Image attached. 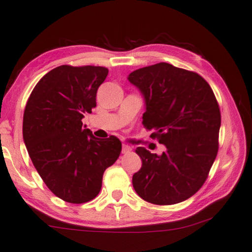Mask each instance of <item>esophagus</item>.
<instances>
[{
    "label": "esophagus",
    "instance_id": "34e87169",
    "mask_svg": "<svg viewBox=\"0 0 252 252\" xmlns=\"http://www.w3.org/2000/svg\"><path fill=\"white\" fill-rule=\"evenodd\" d=\"M131 151H132V148H131V146L126 145V144H123V145H122V153H123V154L130 153Z\"/></svg>",
    "mask_w": 252,
    "mask_h": 252
}]
</instances>
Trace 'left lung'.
Here are the masks:
<instances>
[{
  "label": "left lung",
  "instance_id": "8db88e82",
  "mask_svg": "<svg viewBox=\"0 0 252 252\" xmlns=\"http://www.w3.org/2000/svg\"><path fill=\"white\" fill-rule=\"evenodd\" d=\"M143 95L142 125L165 145L161 155L135 150L142 167L132 184L155 205L184 202L207 178L218 152L220 111L210 86L193 71L167 63L140 68L127 76Z\"/></svg>",
  "mask_w": 252,
  "mask_h": 252
}]
</instances>
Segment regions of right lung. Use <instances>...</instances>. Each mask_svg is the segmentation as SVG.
Masks as SVG:
<instances>
[{
	"label": "right lung",
	"instance_id": "add662e5",
	"mask_svg": "<svg viewBox=\"0 0 252 252\" xmlns=\"http://www.w3.org/2000/svg\"><path fill=\"white\" fill-rule=\"evenodd\" d=\"M107 76L104 67L59 66L37 82L27 100L23 117L27 152L48 189L68 203L94 199L104 171L121 152L116 136L99 140L81 122L97 106V90Z\"/></svg>",
	"mask_w": 252,
	"mask_h": 252
}]
</instances>
